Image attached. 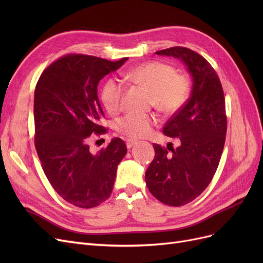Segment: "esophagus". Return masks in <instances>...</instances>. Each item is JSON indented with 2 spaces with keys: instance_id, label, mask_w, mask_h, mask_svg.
Instances as JSON below:
<instances>
[{
  "instance_id": "esophagus-1",
  "label": "esophagus",
  "mask_w": 263,
  "mask_h": 263,
  "mask_svg": "<svg viewBox=\"0 0 263 263\" xmlns=\"http://www.w3.org/2000/svg\"><path fill=\"white\" fill-rule=\"evenodd\" d=\"M135 144H136V141H135V140H132V139H128V140L126 141V147L128 148V149H130Z\"/></svg>"
}]
</instances>
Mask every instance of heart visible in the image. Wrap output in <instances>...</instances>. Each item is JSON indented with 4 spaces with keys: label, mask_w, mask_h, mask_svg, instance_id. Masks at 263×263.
<instances>
[{
    "label": "heart",
    "mask_w": 263,
    "mask_h": 263,
    "mask_svg": "<svg viewBox=\"0 0 263 263\" xmlns=\"http://www.w3.org/2000/svg\"><path fill=\"white\" fill-rule=\"evenodd\" d=\"M124 78L149 92V103L163 114H174L185 104L190 95L187 79L178 74L168 63L151 61L127 71ZM123 86L114 79L105 81L101 91L103 105L110 113L122 106ZM156 118L148 114H127L118 118L115 129L128 138H144L153 130Z\"/></svg>",
    "instance_id": "1"
}]
</instances>
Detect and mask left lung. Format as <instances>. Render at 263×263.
I'll return each mask as SVG.
<instances>
[{"mask_svg": "<svg viewBox=\"0 0 263 263\" xmlns=\"http://www.w3.org/2000/svg\"><path fill=\"white\" fill-rule=\"evenodd\" d=\"M156 53L182 60L193 81L190 99L163 127V134L178 137L181 145L165 149L154 144L156 155L145 174L157 200L182 206L209 186L217 170L227 132L225 97L216 71L201 54L185 47Z\"/></svg>", "mask_w": 263, "mask_h": 263, "instance_id": "obj_1", "label": "left lung"}]
</instances>
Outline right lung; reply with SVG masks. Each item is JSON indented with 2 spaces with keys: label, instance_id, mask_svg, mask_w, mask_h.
<instances>
[{
  "label": "right lung",
  "instance_id": "obj_1",
  "mask_svg": "<svg viewBox=\"0 0 263 263\" xmlns=\"http://www.w3.org/2000/svg\"><path fill=\"white\" fill-rule=\"evenodd\" d=\"M126 60L66 54L47 67L36 84L37 155L55 192L77 208H97L107 200L117 165L127 154L121 138H113L95 155L87 145L92 134L106 133L99 124L104 116L98 98L99 82Z\"/></svg>",
  "mask_w": 263,
  "mask_h": 263
}]
</instances>
